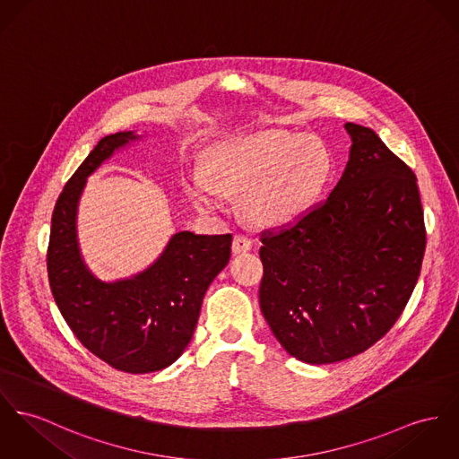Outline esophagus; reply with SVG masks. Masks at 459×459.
I'll return each instance as SVG.
<instances>
[{"mask_svg": "<svg viewBox=\"0 0 459 459\" xmlns=\"http://www.w3.org/2000/svg\"><path fill=\"white\" fill-rule=\"evenodd\" d=\"M253 247V241L245 236V234H236L234 241H232V253L239 255V253H247Z\"/></svg>", "mask_w": 459, "mask_h": 459, "instance_id": "1", "label": "esophagus"}]
</instances>
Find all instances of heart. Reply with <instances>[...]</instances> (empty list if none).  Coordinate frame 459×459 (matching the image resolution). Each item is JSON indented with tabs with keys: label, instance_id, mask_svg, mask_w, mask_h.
Instances as JSON below:
<instances>
[{
	"label": "heart",
	"instance_id": "1",
	"mask_svg": "<svg viewBox=\"0 0 459 459\" xmlns=\"http://www.w3.org/2000/svg\"><path fill=\"white\" fill-rule=\"evenodd\" d=\"M333 171L328 144L315 134L267 129L216 143L204 175L194 173L188 195L197 210L220 212L223 194L258 227L288 225L321 199Z\"/></svg>",
	"mask_w": 459,
	"mask_h": 459
}]
</instances>
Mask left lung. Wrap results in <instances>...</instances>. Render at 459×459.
<instances>
[{
    "label": "left lung",
    "instance_id": "8db88e82",
    "mask_svg": "<svg viewBox=\"0 0 459 459\" xmlns=\"http://www.w3.org/2000/svg\"><path fill=\"white\" fill-rule=\"evenodd\" d=\"M350 160L328 199L262 234L260 309L284 351L335 363L376 344L407 306L426 232L418 179L370 127L344 124Z\"/></svg>",
    "mask_w": 459,
    "mask_h": 459
}]
</instances>
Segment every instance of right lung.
Returning <instances> with one entry per match:
<instances>
[{
    "instance_id": "1",
    "label": "right lung",
    "mask_w": 459,
    "mask_h": 459,
    "mask_svg": "<svg viewBox=\"0 0 459 459\" xmlns=\"http://www.w3.org/2000/svg\"><path fill=\"white\" fill-rule=\"evenodd\" d=\"M144 138L122 131L94 146L56 203L47 253L52 295L73 333L91 353L131 374L162 370L186 350L204 293L229 264L232 245V234L181 230L148 267L129 278L106 281L91 271L76 230L87 178Z\"/></svg>"
}]
</instances>
